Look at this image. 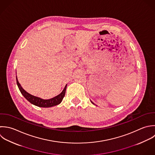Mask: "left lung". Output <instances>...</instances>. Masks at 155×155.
Masks as SVG:
<instances>
[{
	"label": "left lung",
	"mask_w": 155,
	"mask_h": 155,
	"mask_svg": "<svg viewBox=\"0 0 155 155\" xmlns=\"http://www.w3.org/2000/svg\"><path fill=\"white\" fill-rule=\"evenodd\" d=\"M91 101V103H92V104H94V105H95V104H94V103H93V102H92V101Z\"/></svg>",
	"instance_id": "1"
}]
</instances>
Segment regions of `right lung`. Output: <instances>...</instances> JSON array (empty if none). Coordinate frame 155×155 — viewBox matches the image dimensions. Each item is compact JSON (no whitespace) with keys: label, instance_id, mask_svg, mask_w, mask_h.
<instances>
[{"label":"right lung","instance_id":"1","mask_svg":"<svg viewBox=\"0 0 155 155\" xmlns=\"http://www.w3.org/2000/svg\"><path fill=\"white\" fill-rule=\"evenodd\" d=\"M16 81H17V86L21 92V94L23 95V96L31 104L38 106L40 107H51L55 106H57L61 103L66 93V89L67 87V84H66L64 89L63 91L58 95L55 96L54 98H52L51 99L48 100H44L42 98H40L39 97L34 96L29 93H28L26 91H25L23 87L21 86L20 84L19 83L17 76H16Z\"/></svg>","mask_w":155,"mask_h":155}]
</instances>
